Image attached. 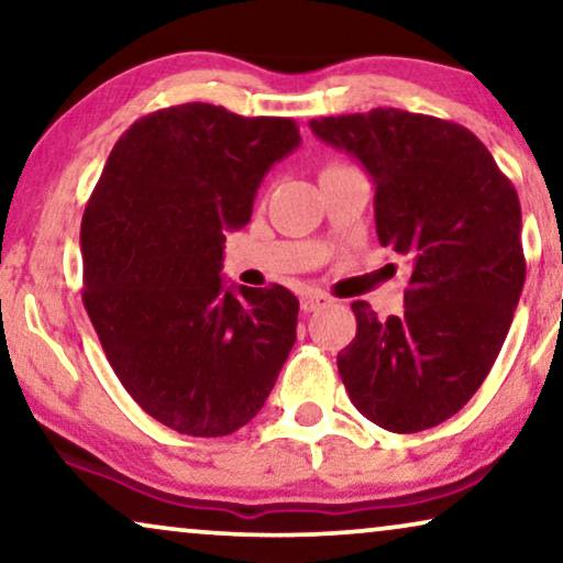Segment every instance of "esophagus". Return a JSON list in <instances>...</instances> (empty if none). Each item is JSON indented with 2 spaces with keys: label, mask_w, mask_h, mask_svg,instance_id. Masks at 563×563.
<instances>
[{
  "label": "esophagus",
  "mask_w": 563,
  "mask_h": 563,
  "mask_svg": "<svg viewBox=\"0 0 563 563\" xmlns=\"http://www.w3.org/2000/svg\"><path fill=\"white\" fill-rule=\"evenodd\" d=\"M330 299L325 295H320V291H305L302 297H299V305H302L305 312H314L320 310L322 305H328Z\"/></svg>",
  "instance_id": "obj_1"
}]
</instances>
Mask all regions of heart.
Returning a JSON list of instances; mask_svg holds the SVG:
<instances>
[{
    "label": "heart",
    "instance_id": "b5f03b06",
    "mask_svg": "<svg viewBox=\"0 0 563 563\" xmlns=\"http://www.w3.org/2000/svg\"><path fill=\"white\" fill-rule=\"evenodd\" d=\"M328 168H330V166H328Z\"/></svg>",
    "mask_w": 563,
    "mask_h": 563
}]
</instances>
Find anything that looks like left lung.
I'll list each match as a JSON object with an SVG mask.
<instances>
[{
	"instance_id": "obj_1",
	"label": "left lung",
	"mask_w": 563,
	"mask_h": 563,
	"mask_svg": "<svg viewBox=\"0 0 563 563\" xmlns=\"http://www.w3.org/2000/svg\"><path fill=\"white\" fill-rule=\"evenodd\" d=\"M374 179L382 245L410 261L405 312L353 302L356 338L338 372L356 410L391 433L456 415L487 379L526 282L518 191L456 122L379 107L310 120Z\"/></svg>"
}]
</instances>
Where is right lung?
Wrapping results in <instances>:
<instances>
[{
	"instance_id": "add662e5",
	"label": "right lung",
	"mask_w": 563,
	"mask_h": 563,
	"mask_svg": "<svg viewBox=\"0 0 563 563\" xmlns=\"http://www.w3.org/2000/svg\"><path fill=\"white\" fill-rule=\"evenodd\" d=\"M299 141L289 118L166 107L122 133L91 191L84 307L122 387L176 433H235L297 341L289 289L225 287L220 272L225 233L249 225L266 172Z\"/></svg>"
}]
</instances>
